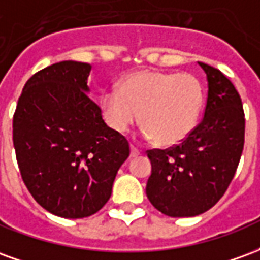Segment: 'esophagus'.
I'll return each mask as SVG.
<instances>
[{"instance_id": "obj_1", "label": "esophagus", "mask_w": 260, "mask_h": 260, "mask_svg": "<svg viewBox=\"0 0 260 260\" xmlns=\"http://www.w3.org/2000/svg\"><path fill=\"white\" fill-rule=\"evenodd\" d=\"M139 154H141V152L134 145H131V157H138Z\"/></svg>"}]
</instances>
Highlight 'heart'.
Here are the masks:
<instances>
[{"label": "heart", "mask_w": 260, "mask_h": 260, "mask_svg": "<svg viewBox=\"0 0 260 260\" xmlns=\"http://www.w3.org/2000/svg\"><path fill=\"white\" fill-rule=\"evenodd\" d=\"M203 103L199 79L191 74L143 69L126 75L118 89L102 97L103 117L124 134L142 118V135L161 146H174L195 128Z\"/></svg>", "instance_id": "1"}]
</instances>
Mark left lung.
Returning <instances> with one entry per match:
<instances>
[{
  "label": "left lung",
  "mask_w": 260,
  "mask_h": 260,
  "mask_svg": "<svg viewBox=\"0 0 260 260\" xmlns=\"http://www.w3.org/2000/svg\"><path fill=\"white\" fill-rule=\"evenodd\" d=\"M207 78V100L201 124L180 145L147 152L152 175L146 195L170 217H192L213 207L227 191L240 163L245 118L231 80L199 62Z\"/></svg>",
  "instance_id": "left-lung-1"
}]
</instances>
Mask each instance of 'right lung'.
Listing matches in <instances>:
<instances>
[{
  "label": "right lung",
  "mask_w": 260,
  "mask_h": 260,
  "mask_svg": "<svg viewBox=\"0 0 260 260\" xmlns=\"http://www.w3.org/2000/svg\"><path fill=\"white\" fill-rule=\"evenodd\" d=\"M91 65L62 61L26 82L14 114L22 180L42 207L64 218L89 217L111 196L129 143L108 128L89 97Z\"/></svg>",
  "instance_id": "add662e5"
}]
</instances>
